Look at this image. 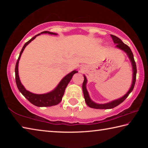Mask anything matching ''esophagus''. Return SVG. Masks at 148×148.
<instances>
[{
  "label": "esophagus",
  "instance_id": "34e87169",
  "mask_svg": "<svg viewBox=\"0 0 148 148\" xmlns=\"http://www.w3.org/2000/svg\"><path fill=\"white\" fill-rule=\"evenodd\" d=\"M82 70V71H83V69H84V68H83V67H82V69H81Z\"/></svg>",
  "mask_w": 148,
  "mask_h": 148
}]
</instances>
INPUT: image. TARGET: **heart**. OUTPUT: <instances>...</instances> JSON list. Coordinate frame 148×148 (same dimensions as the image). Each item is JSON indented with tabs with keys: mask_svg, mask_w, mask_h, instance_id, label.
I'll list each match as a JSON object with an SVG mask.
<instances>
[{
	"mask_svg": "<svg viewBox=\"0 0 148 148\" xmlns=\"http://www.w3.org/2000/svg\"><path fill=\"white\" fill-rule=\"evenodd\" d=\"M99 42H101V40H99Z\"/></svg>",
	"mask_w": 148,
	"mask_h": 148,
	"instance_id": "1",
	"label": "heart"
}]
</instances>
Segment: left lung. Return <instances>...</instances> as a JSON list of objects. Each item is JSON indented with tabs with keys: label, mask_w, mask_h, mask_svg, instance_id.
<instances>
[{
	"label": "left lung",
	"mask_w": 148,
	"mask_h": 148,
	"mask_svg": "<svg viewBox=\"0 0 148 148\" xmlns=\"http://www.w3.org/2000/svg\"><path fill=\"white\" fill-rule=\"evenodd\" d=\"M112 37V40L114 42L115 44H116V47L117 49H119L123 51L128 56L130 61L131 62L132 64V84L131 86L129 89V91L127 92V93L125 94L123 96L120 97V98L117 99L116 100H114V101H112L111 102H107V103L104 104H99L96 103L94 101H92L91 99L90 98L89 92L87 91V87H86V84L87 83V79L86 76L84 75V81L83 82V85H82V89H83V92H84V96L85 99V101H86L87 105L90 108H92L95 109H112L114 108L117 106H118L121 102H123L125 99L127 98V97L129 96V95L131 93L132 90L134 89L135 82H136V62L134 61V56L133 54H132V52L130 47L127 46V45L125 44L118 37H117L114 35L111 34L110 35Z\"/></svg>",
	"instance_id": "1"
}]
</instances>
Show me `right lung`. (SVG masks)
<instances>
[{
	"label": "right lung",
	"instance_id": "obj_1",
	"mask_svg": "<svg viewBox=\"0 0 148 148\" xmlns=\"http://www.w3.org/2000/svg\"><path fill=\"white\" fill-rule=\"evenodd\" d=\"M41 34H49L51 35H57V33L55 32H51L49 31H44L40 33L36 34V36L29 40L26 42L24 44V46L22 48L21 52H20L19 56L18 57V59L16 62V68H15V73H16V82L17 88H18L19 91L21 92V94L25 97V98L28 100V101L34 104V106H38V107H47V106H55V105L58 104L59 102H61L62 101V98L63 97L65 89H66V86H68L69 83L71 81L72 76L74 74L77 73V72L76 70L72 71L70 72L69 74L66 75L63 78H62L61 82H59V84L57 85V87L53 90H52L51 91L47 93L44 94H35L33 92H31L25 88L23 85L21 84V81H20L19 76V72H18V66H19V59L21 58V54L23 53L25 48L29 43H31V41L35 39L36 36H39Z\"/></svg>",
	"mask_w": 148,
	"mask_h": 148
}]
</instances>
